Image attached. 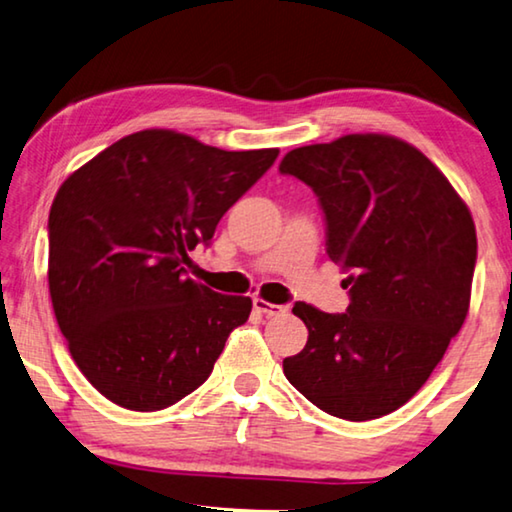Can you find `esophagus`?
<instances>
[{
  "mask_svg": "<svg viewBox=\"0 0 512 512\" xmlns=\"http://www.w3.org/2000/svg\"><path fill=\"white\" fill-rule=\"evenodd\" d=\"M254 309L258 313H263V316H267V318H279V316H286V313H288L286 304H272L267 300H261V297H256V300H254Z\"/></svg>",
  "mask_w": 512,
  "mask_h": 512,
  "instance_id": "1",
  "label": "esophagus"
}]
</instances>
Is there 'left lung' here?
Instances as JSON below:
<instances>
[{"mask_svg": "<svg viewBox=\"0 0 512 512\" xmlns=\"http://www.w3.org/2000/svg\"><path fill=\"white\" fill-rule=\"evenodd\" d=\"M279 171L316 192L350 288L348 313L293 306L309 341L283 373L322 412L380 419L426 384L467 318L474 219L442 171L391 135L295 148Z\"/></svg>", "mask_w": 512, "mask_h": 512, "instance_id": "1", "label": "left lung"}]
</instances>
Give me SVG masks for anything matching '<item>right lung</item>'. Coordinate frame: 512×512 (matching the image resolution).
I'll return each mask as SVG.
<instances>
[{
    "mask_svg": "<svg viewBox=\"0 0 512 512\" xmlns=\"http://www.w3.org/2000/svg\"><path fill=\"white\" fill-rule=\"evenodd\" d=\"M277 155L141 130L59 187L47 222L52 309L70 357L107 400L155 412L208 380L251 300L196 283L185 263Z\"/></svg>",
    "mask_w": 512,
    "mask_h": 512,
    "instance_id": "right-lung-1",
    "label": "right lung"
}]
</instances>
